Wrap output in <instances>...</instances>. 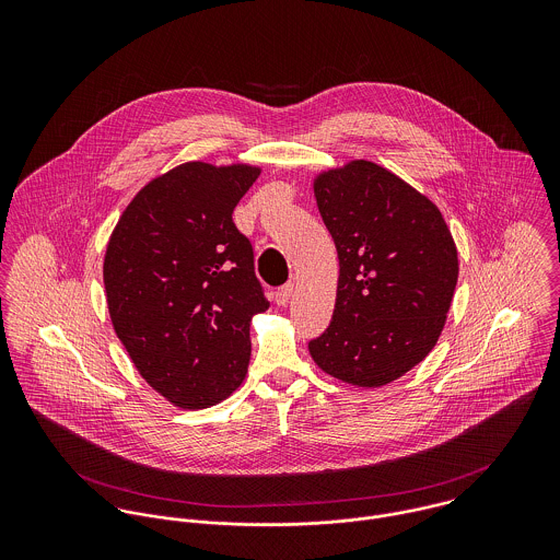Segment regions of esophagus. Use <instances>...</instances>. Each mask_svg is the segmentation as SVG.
<instances>
[{
    "mask_svg": "<svg viewBox=\"0 0 560 560\" xmlns=\"http://www.w3.org/2000/svg\"><path fill=\"white\" fill-rule=\"evenodd\" d=\"M293 291H295L293 282L280 287V289L276 291V304H278V306H287V304L291 302V298H293Z\"/></svg>",
    "mask_w": 560,
    "mask_h": 560,
    "instance_id": "obj_1",
    "label": "esophagus"
}]
</instances>
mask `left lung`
<instances>
[{
    "instance_id": "obj_1",
    "label": "left lung",
    "mask_w": 560,
    "mask_h": 560,
    "mask_svg": "<svg viewBox=\"0 0 560 560\" xmlns=\"http://www.w3.org/2000/svg\"><path fill=\"white\" fill-rule=\"evenodd\" d=\"M313 189L336 245L338 287L311 355L334 380L386 386L435 347L459 278L457 245L440 209L373 161L320 170Z\"/></svg>"
}]
</instances>
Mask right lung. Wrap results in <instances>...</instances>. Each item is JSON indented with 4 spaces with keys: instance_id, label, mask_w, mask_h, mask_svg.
Returning a JSON list of instances; mask_svg holds the SVG:
<instances>
[{
    "instance_id": "1",
    "label": "right lung",
    "mask_w": 560,
    "mask_h": 560,
    "mask_svg": "<svg viewBox=\"0 0 560 560\" xmlns=\"http://www.w3.org/2000/svg\"><path fill=\"white\" fill-rule=\"evenodd\" d=\"M260 165L187 161L127 205L103 258L107 311L142 380L180 409L245 380L249 323L269 308L233 211Z\"/></svg>"
}]
</instances>
